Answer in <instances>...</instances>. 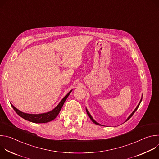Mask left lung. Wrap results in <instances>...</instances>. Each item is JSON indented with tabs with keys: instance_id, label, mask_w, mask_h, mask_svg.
<instances>
[{
	"instance_id": "obj_1",
	"label": "left lung",
	"mask_w": 159,
	"mask_h": 159,
	"mask_svg": "<svg viewBox=\"0 0 159 159\" xmlns=\"http://www.w3.org/2000/svg\"><path fill=\"white\" fill-rule=\"evenodd\" d=\"M142 98H141V100H140V102L139 103L138 106H137V107H136V108H135V109H134V111H133V112H132V113H131V115H130L129 116V117H128V118H127V120H126V121H128V120H129V118H131V116H132L133 115V114H134V112H135L136 111H137V109L139 108V106H140V103H141V102H142ZM86 111H87V115L89 116V117L90 118V120H91V121H93V122L94 123H95V124H96V125H100L99 123H97V122H96V121H95V120H94V119L93 118V117L91 116V115H90V113L89 112V111H87V109H86Z\"/></svg>"
}]
</instances>
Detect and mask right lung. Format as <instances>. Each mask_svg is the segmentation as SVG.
<instances>
[{
    "label": "right lung",
    "instance_id": "right-lung-1",
    "mask_svg": "<svg viewBox=\"0 0 159 159\" xmlns=\"http://www.w3.org/2000/svg\"><path fill=\"white\" fill-rule=\"evenodd\" d=\"M72 90H71L62 99V100L60 102V103L52 111H49L48 112L42 113V114L33 115V114H28V113H25V112H23L19 111L17 108H16L12 104H11L17 114L19 116H20L21 118H24L26 120H28L29 121L35 123H48V122H50V121L53 120L58 116L65 101H66L68 96L70 95V93L72 92Z\"/></svg>",
    "mask_w": 159,
    "mask_h": 159
}]
</instances>
